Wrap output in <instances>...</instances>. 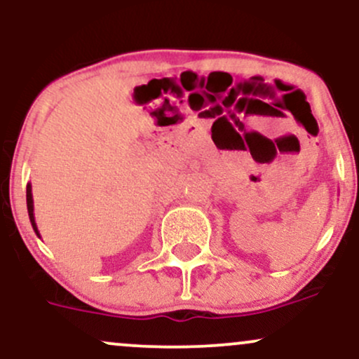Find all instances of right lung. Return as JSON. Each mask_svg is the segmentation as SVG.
Instances as JSON below:
<instances>
[{"mask_svg":"<svg viewBox=\"0 0 359 359\" xmlns=\"http://www.w3.org/2000/svg\"><path fill=\"white\" fill-rule=\"evenodd\" d=\"M27 208H28V216H30V222H32V228L36 233V236L40 238L39 228H36V222H35V214H34V196H32V184L27 185Z\"/></svg>","mask_w":359,"mask_h":359,"instance_id":"right-lung-1","label":"right lung"}]
</instances>
